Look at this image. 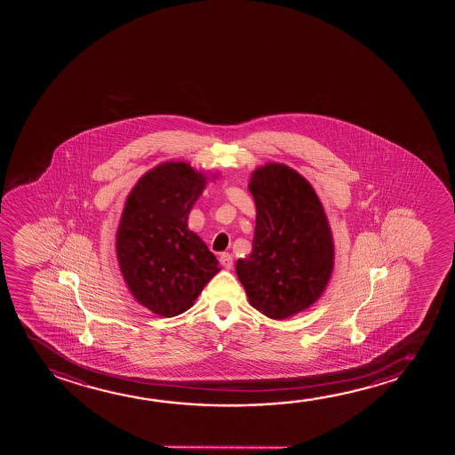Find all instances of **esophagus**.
<instances>
[{
  "mask_svg": "<svg viewBox=\"0 0 455 455\" xmlns=\"http://www.w3.org/2000/svg\"><path fill=\"white\" fill-rule=\"evenodd\" d=\"M219 261H220V264H222L227 270H230V268L233 267V256H231L230 253H222L220 258H219Z\"/></svg>",
  "mask_w": 455,
  "mask_h": 455,
  "instance_id": "esophagus-1",
  "label": "esophagus"
}]
</instances>
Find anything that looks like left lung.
I'll return each mask as SVG.
<instances>
[{"label":"left lung","instance_id":"1","mask_svg":"<svg viewBox=\"0 0 455 455\" xmlns=\"http://www.w3.org/2000/svg\"><path fill=\"white\" fill-rule=\"evenodd\" d=\"M256 205L251 253L236 262L250 305L284 320L314 305L334 267V243L323 205L305 177L267 163L250 177Z\"/></svg>","mask_w":455,"mask_h":455}]
</instances>
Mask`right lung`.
I'll return each mask as SVG.
<instances>
[{"label":"right lung","instance_id":"obj_1","mask_svg":"<svg viewBox=\"0 0 455 455\" xmlns=\"http://www.w3.org/2000/svg\"><path fill=\"white\" fill-rule=\"evenodd\" d=\"M205 183V175L188 163H162L138 180L125 202L116 233L119 268L138 303L156 315L188 311L220 270L206 243L188 228Z\"/></svg>","mask_w":455,"mask_h":455}]
</instances>
